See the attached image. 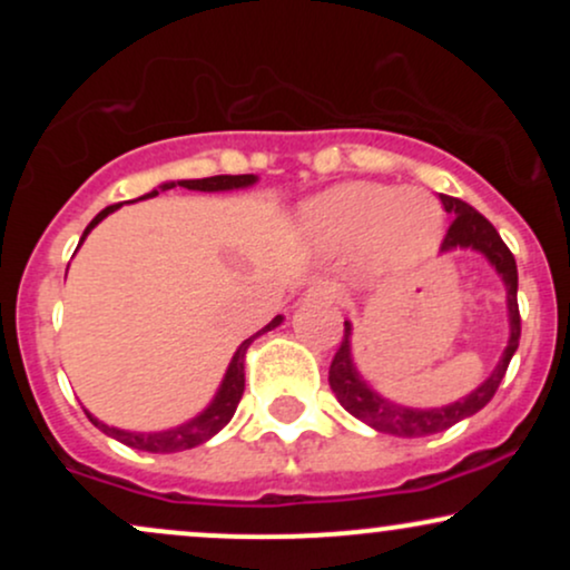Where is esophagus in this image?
Listing matches in <instances>:
<instances>
[{
	"instance_id": "esophagus-1",
	"label": "esophagus",
	"mask_w": 570,
	"mask_h": 570,
	"mask_svg": "<svg viewBox=\"0 0 570 570\" xmlns=\"http://www.w3.org/2000/svg\"><path fill=\"white\" fill-rule=\"evenodd\" d=\"M305 299H313V303H343L345 299V292L340 289L335 284H318V286H311L305 294Z\"/></svg>"
}]
</instances>
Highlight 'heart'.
<instances>
[{
	"label": "heart",
	"mask_w": 570,
	"mask_h": 570,
	"mask_svg": "<svg viewBox=\"0 0 570 570\" xmlns=\"http://www.w3.org/2000/svg\"><path fill=\"white\" fill-rule=\"evenodd\" d=\"M442 206L423 189L340 185L305 203L303 227L326 248L370 244L377 265L404 271L434 254L442 238Z\"/></svg>",
	"instance_id": "1"
}]
</instances>
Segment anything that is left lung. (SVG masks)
<instances>
[{"label":"left lung","mask_w":570,"mask_h":570,"mask_svg":"<svg viewBox=\"0 0 570 570\" xmlns=\"http://www.w3.org/2000/svg\"><path fill=\"white\" fill-rule=\"evenodd\" d=\"M444 212L453 214V225H450L448 235L442 240V254L458 252V248H472L480 252L482 257L493 265V271L499 273L503 281V289H507V316H509V340L507 348H503L499 364L490 375L482 381L472 394L455 399V402L442 404V407H407V404H399L394 399H385L377 394L372 385L364 381L362 372H358L356 362H353L351 351V335L353 326L345 322V335L343 343L332 358L330 367V385L335 391L337 402L351 412L353 417L364 421L367 426L383 434L394 436H429L440 434V431L455 426L463 417H472L474 412H480L485 404L493 399L495 389L507 375L509 362H512L517 345H520V311H517V263L509 252L507 244L501 240V235L495 233V227L482 217L480 212H474L469 203L461 198H450V195H440Z\"/></svg>","instance_id":"8db88e82"}]
</instances>
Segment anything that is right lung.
<instances>
[{"mask_svg": "<svg viewBox=\"0 0 570 570\" xmlns=\"http://www.w3.org/2000/svg\"><path fill=\"white\" fill-rule=\"evenodd\" d=\"M257 176L254 174H240V176H208V179H168V181H160L158 187L149 189L147 195H141V198L136 200H147V198H155V195L166 193V189H174V187H185V189H198V193H230V189H246L252 185H257ZM122 203H115V206H107L104 212H98L94 222H90L88 227H85L82 238H80V246L82 240L88 238V233L94 230L101 219H107L109 214L117 212ZM77 246V248H80ZM284 322V316H276L271 324L263 326V330L257 332V335L246 337L244 343L238 345L233 353L230 364H227L225 370V377H222L217 394H214L212 402L206 404V410H200L198 415L189 417V421L179 423V426H171V429H163V431H128V429H117V426H109V423L98 421L96 415H90L88 410V417L90 423H94L96 429H101L104 434L112 436V440L128 444V448L134 450H147V453H179V450H189V448H198V444L208 442L214 434H219L222 429L230 423V417L235 415V407H238L240 396H244V385H246V351L248 345L254 343L259 335H265V332L276 330V326Z\"/></svg>", "mask_w": 570, "mask_h": 570, "instance_id": "right-lung-1", "label": "right lung"}]
</instances>
